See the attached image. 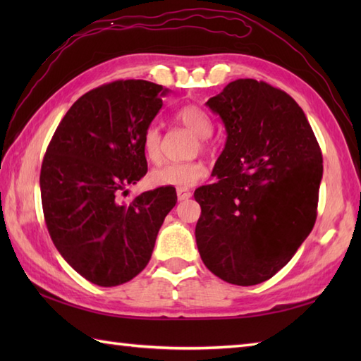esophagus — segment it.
Returning <instances> with one entry per match:
<instances>
[{
  "label": "esophagus",
  "instance_id": "obj_1",
  "mask_svg": "<svg viewBox=\"0 0 361 361\" xmlns=\"http://www.w3.org/2000/svg\"><path fill=\"white\" fill-rule=\"evenodd\" d=\"M176 197H178L180 202H183V200H188V198L192 197V192L188 189H176Z\"/></svg>",
  "mask_w": 361,
  "mask_h": 361
}]
</instances>
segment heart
Returning <instances> with one entry per match:
<instances>
[{"mask_svg":"<svg viewBox=\"0 0 361 361\" xmlns=\"http://www.w3.org/2000/svg\"><path fill=\"white\" fill-rule=\"evenodd\" d=\"M175 119L185 126L189 132L198 136L202 147L208 142L212 135V119L208 113L197 105H185L176 111ZM142 150L150 163L158 164L163 159V142H161V130L152 124L142 135ZM208 175V169L200 161H188V163H167L150 172V183L153 186L169 188H192Z\"/></svg>","mask_w":361,"mask_h":361,"instance_id":"obj_1","label":"heart"}]
</instances>
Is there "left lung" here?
<instances>
[{
    "instance_id": "8db88e82",
    "label": "left lung",
    "mask_w": 361,
    "mask_h": 361,
    "mask_svg": "<svg viewBox=\"0 0 361 361\" xmlns=\"http://www.w3.org/2000/svg\"><path fill=\"white\" fill-rule=\"evenodd\" d=\"M206 105L226 142L217 183L194 192L197 247L220 279L256 286L288 264L315 225L323 157L301 106L265 82L237 79Z\"/></svg>"
}]
</instances>
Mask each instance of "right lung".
<instances>
[{"instance_id": "obj_1", "label": "right lung", "mask_w": 361, "mask_h": 361, "mask_svg": "<svg viewBox=\"0 0 361 361\" xmlns=\"http://www.w3.org/2000/svg\"><path fill=\"white\" fill-rule=\"evenodd\" d=\"M169 93L147 80H116L79 97L46 149L40 172L44 221L60 255L87 281L114 287L140 274L173 188L122 202L147 173L142 135Z\"/></svg>"}]
</instances>
